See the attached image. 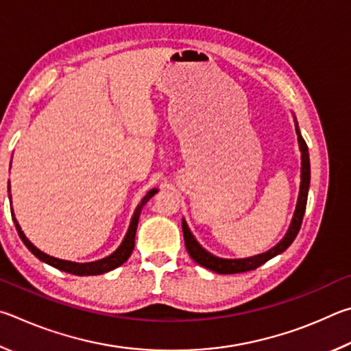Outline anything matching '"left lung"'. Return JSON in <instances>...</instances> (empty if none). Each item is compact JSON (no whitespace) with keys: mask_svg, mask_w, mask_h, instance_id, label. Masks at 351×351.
I'll return each mask as SVG.
<instances>
[{"mask_svg":"<svg viewBox=\"0 0 351 351\" xmlns=\"http://www.w3.org/2000/svg\"><path fill=\"white\" fill-rule=\"evenodd\" d=\"M293 117H294V128H296L298 143L300 149V186H299V195L296 202V210L293 213L291 223L288 226L285 236L280 239L279 243H276L273 248H269L262 254L243 257V259H223V257L211 254L210 251H206L204 247H202V245L197 242V239L193 236L186 220L182 219V230H183V237H185V247L188 250L189 256H191V259L195 263H199L200 267L211 269V271L217 274H236V273L251 271V269L259 268L269 259H273V257L284 253V251L293 243L294 239H296L298 232L300 230V225H302V219L306 208V199H308L310 154H308V146H306L302 134H300L299 123L294 112H293Z\"/></svg>","mask_w":351,"mask_h":351,"instance_id":"obj_1","label":"left lung"}]
</instances>
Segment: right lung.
<instances>
[{
  "label": "right lung",
  "instance_id": "right-lung-1",
  "mask_svg": "<svg viewBox=\"0 0 351 351\" xmlns=\"http://www.w3.org/2000/svg\"><path fill=\"white\" fill-rule=\"evenodd\" d=\"M9 200L12 204V195H10V182H9ZM158 189L157 188H152L149 191L146 193V195L143 199H141L140 204L135 208V211L132 214V219H131V223H129V228L126 231V236L123 239V242L120 243V247L117 248L112 254H109L106 257H103L100 261H94V262H72V261H64V259H58V257H53V256H49L46 253H43L41 250H38L35 247V245L29 241L24 234L20 223H18V220L14 214V208H12L10 213H12V219H14V223H15V228L18 231V234H20L23 243L26 245L29 248L30 253L34 256L38 257L41 262L47 263V265H51L57 269H61V271L64 273H71V274H75V276H97V274H104L108 271H112L117 267H120L125 263L129 256H131L132 250H134V245H135V232H137V225H138V219H140V214L141 210H143V206L149 202V199H152L154 194H157Z\"/></svg>",
  "mask_w": 351,
  "mask_h": 351
}]
</instances>
